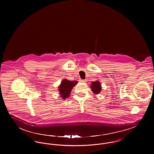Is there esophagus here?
Returning a JSON list of instances; mask_svg holds the SVG:
<instances>
[{
  "label": "esophagus",
  "instance_id": "34e87169",
  "mask_svg": "<svg viewBox=\"0 0 154 154\" xmlns=\"http://www.w3.org/2000/svg\"><path fill=\"white\" fill-rule=\"evenodd\" d=\"M80 82H85L86 81L85 80H80Z\"/></svg>",
  "mask_w": 154,
  "mask_h": 154
}]
</instances>
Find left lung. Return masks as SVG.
<instances>
[{"mask_svg":"<svg viewBox=\"0 0 154 154\" xmlns=\"http://www.w3.org/2000/svg\"><path fill=\"white\" fill-rule=\"evenodd\" d=\"M91 89H92V91L94 94H99L102 90V87H101L100 82L99 81L92 82V85H91Z\"/></svg>","mask_w":154,"mask_h":154,"instance_id":"1","label":"left lung"}]
</instances>
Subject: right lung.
<instances>
[{"label": "right lung", "instance_id": "1", "mask_svg": "<svg viewBox=\"0 0 154 154\" xmlns=\"http://www.w3.org/2000/svg\"><path fill=\"white\" fill-rule=\"evenodd\" d=\"M77 83V81H70L66 79H64L61 82L60 85L59 87V91L61 97L63 99H65L66 97L69 96L72 88Z\"/></svg>", "mask_w": 154, "mask_h": 154}]
</instances>
